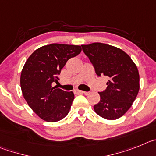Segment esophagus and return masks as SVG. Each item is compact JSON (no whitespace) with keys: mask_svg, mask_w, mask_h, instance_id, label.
<instances>
[{"mask_svg":"<svg viewBox=\"0 0 156 156\" xmlns=\"http://www.w3.org/2000/svg\"><path fill=\"white\" fill-rule=\"evenodd\" d=\"M75 93H77V94H87V93H88V92H85V91L76 90V91H75Z\"/></svg>","mask_w":156,"mask_h":156,"instance_id":"1","label":"esophagus"}]
</instances>
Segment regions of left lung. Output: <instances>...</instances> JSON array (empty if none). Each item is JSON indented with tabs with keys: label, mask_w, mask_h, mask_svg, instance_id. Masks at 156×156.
<instances>
[{
	"label": "left lung",
	"mask_w": 156,
	"mask_h": 156,
	"mask_svg": "<svg viewBox=\"0 0 156 156\" xmlns=\"http://www.w3.org/2000/svg\"><path fill=\"white\" fill-rule=\"evenodd\" d=\"M99 77H107V87L99 92L95 112L106 120H116L132 106L139 91V73L130 56L117 47L101 43L81 45Z\"/></svg>",
	"instance_id": "8db88e82"
}]
</instances>
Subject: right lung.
<instances>
[{
  "instance_id": "obj_1",
  "label": "right lung",
  "mask_w": 156,
  "mask_h": 156,
  "mask_svg": "<svg viewBox=\"0 0 156 156\" xmlns=\"http://www.w3.org/2000/svg\"><path fill=\"white\" fill-rule=\"evenodd\" d=\"M81 51L80 46L52 43L35 50L24 65L20 78L22 94L45 121H59L69 113L75 95L52 87V83L58 81L67 61Z\"/></svg>"
}]
</instances>
